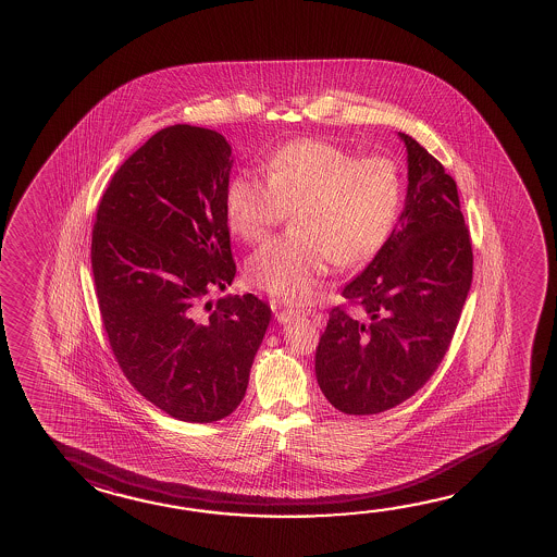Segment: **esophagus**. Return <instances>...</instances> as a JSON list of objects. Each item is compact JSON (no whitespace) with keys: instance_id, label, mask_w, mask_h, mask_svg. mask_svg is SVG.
I'll return each instance as SVG.
<instances>
[{"instance_id":"obj_1","label":"esophagus","mask_w":557,"mask_h":557,"mask_svg":"<svg viewBox=\"0 0 557 557\" xmlns=\"http://www.w3.org/2000/svg\"><path fill=\"white\" fill-rule=\"evenodd\" d=\"M274 311L280 322L292 321V319H297L302 314L301 309H287V307H274Z\"/></svg>"}]
</instances>
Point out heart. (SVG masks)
Instances as JSON below:
<instances>
[{
    "mask_svg": "<svg viewBox=\"0 0 557 557\" xmlns=\"http://www.w3.org/2000/svg\"><path fill=\"white\" fill-rule=\"evenodd\" d=\"M265 177L243 172L226 186L231 231L264 243L295 213L297 233L260 248L248 277L287 302L311 299L332 262L368 264L387 245L403 206V177L391 158H356L321 140H297L275 150Z\"/></svg>",
    "mask_w": 557,
    "mask_h": 557,
    "instance_id": "b5f03b06",
    "label": "heart"
}]
</instances>
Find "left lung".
Returning <instances> with one entry per match:
<instances>
[{
    "label": "left lung",
    "mask_w": 557,
    "mask_h": 557,
    "mask_svg": "<svg viewBox=\"0 0 557 557\" xmlns=\"http://www.w3.org/2000/svg\"><path fill=\"white\" fill-rule=\"evenodd\" d=\"M407 203L380 255L344 287L314 354L324 397L346 414L393 409L438 370L473 277L454 177L414 138Z\"/></svg>",
    "instance_id": "1"
}]
</instances>
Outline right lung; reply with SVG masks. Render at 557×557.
<instances>
[{"mask_svg":"<svg viewBox=\"0 0 557 557\" xmlns=\"http://www.w3.org/2000/svg\"><path fill=\"white\" fill-rule=\"evenodd\" d=\"M231 168L223 135L162 128L113 174L91 231L99 314L119 368L184 422L225 419L240 405L272 319L252 293L207 301L236 274Z\"/></svg>","mask_w":557,"mask_h":557,"instance_id":"right-lung-1","label":"right lung"}]
</instances>
